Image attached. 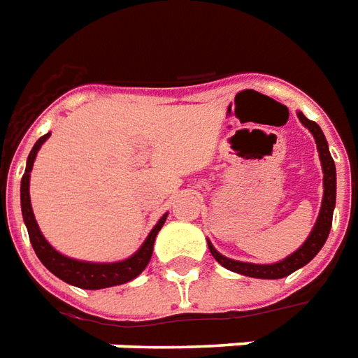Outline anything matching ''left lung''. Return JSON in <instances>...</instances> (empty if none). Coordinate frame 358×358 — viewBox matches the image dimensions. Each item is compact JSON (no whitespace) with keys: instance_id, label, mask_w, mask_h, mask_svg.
I'll return each instance as SVG.
<instances>
[{"instance_id":"left-lung-1","label":"left lung","mask_w":358,"mask_h":358,"mask_svg":"<svg viewBox=\"0 0 358 358\" xmlns=\"http://www.w3.org/2000/svg\"><path fill=\"white\" fill-rule=\"evenodd\" d=\"M297 117L303 122V126L310 129V134L314 135L317 145V152H320V159H322V169H323V201L322 208H320V215H317V221L312 229L310 236L306 238V241L301 245L299 249L292 252L288 258L277 262V264H247V262H238L232 260V258H227L221 252L215 250L210 239H208V247H210V252L215 260L221 264L223 267L230 269V271L239 273V275H245V277L252 278H282L292 275L294 271H297L299 267L306 266L308 262L314 258V256L322 250V247L325 245L329 238V232H331V224H333V212L334 204H336V167H334L333 156L329 152V145L325 135H323L322 128L317 126L314 120H308L305 115L297 111Z\"/></svg>"}]
</instances>
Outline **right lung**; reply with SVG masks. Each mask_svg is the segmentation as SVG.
I'll return each mask as SVG.
<instances>
[{"mask_svg": "<svg viewBox=\"0 0 358 358\" xmlns=\"http://www.w3.org/2000/svg\"><path fill=\"white\" fill-rule=\"evenodd\" d=\"M52 134L42 135L41 139L36 141L35 146L31 148L29 157H27V165H25V173L22 176V185H20V201H22V215H24V223L27 227V234H29L31 245L35 249L38 260L44 264L46 269L59 277L64 282L78 286L83 289H102L109 288V286H117V284H124L134 280L139 275L152 258V250H154V241H156L157 232L162 230L167 213L163 215L154 229L150 230L148 238L145 239V243L141 245L139 250L131 255L129 258L122 262H113V264H96V262H81L69 258V256L61 255L53 249L52 245L48 243L46 238L42 236L41 229L35 221L33 215V208H31L29 199V178L31 171H33V163H35L36 152L41 150V146L44 145V141Z\"/></svg>", "mask_w": 358, "mask_h": 358, "instance_id": "add662e5", "label": "right lung"}]
</instances>
